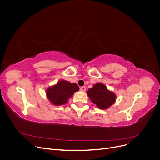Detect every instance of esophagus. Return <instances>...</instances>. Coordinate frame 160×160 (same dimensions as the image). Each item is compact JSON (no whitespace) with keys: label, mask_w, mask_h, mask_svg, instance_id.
<instances>
[{"label":"esophagus","mask_w":160,"mask_h":160,"mask_svg":"<svg viewBox=\"0 0 160 160\" xmlns=\"http://www.w3.org/2000/svg\"><path fill=\"white\" fill-rule=\"evenodd\" d=\"M80 91H86V88H85V86L81 87V88H80Z\"/></svg>","instance_id":"1"}]
</instances>
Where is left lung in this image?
<instances>
[{
	"label": "left lung",
	"mask_w": 160,
	"mask_h": 160,
	"mask_svg": "<svg viewBox=\"0 0 160 160\" xmlns=\"http://www.w3.org/2000/svg\"><path fill=\"white\" fill-rule=\"evenodd\" d=\"M92 102L101 109H106L112 105L116 100L113 92L108 90L103 83H96L87 92Z\"/></svg>",
	"instance_id": "1"
}]
</instances>
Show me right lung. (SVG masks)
I'll return each instance as SVG.
<instances>
[{"mask_svg":"<svg viewBox=\"0 0 160 160\" xmlns=\"http://www.w3.org/2000/svg\"><path fill=\"white\" fill-rule=\"evenodd\" d=\"M79 88L76 83H71L69 81L61 80L47 89V96L51 103L55 105H61L66 103L68 99L79 91Z\"/></svg>","mask_w":160,"mask_h":160,"instance_id":"obj_1","label":"right lung"}]
</instances>
